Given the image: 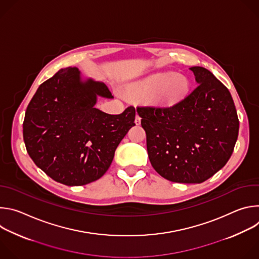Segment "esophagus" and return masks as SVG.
Masks as SVG:
<instances>
[{"mask_svg": "<svg viewBox=\"0 0 259 259\" xmlns=\"http://www.w3.org/2000/svg\"><path fill=\"white\" fill-rule=\"evenodd\" d=\"M140 122H141V118H140L138 115H136V117H135V124H136V125H139Z\"/></svg>", "mask_w": 259, "mask_h": 259, "instance_id": "esophagus-1", "label": "esophagus"}]
</instances>
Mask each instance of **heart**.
Instances as JSON below:
<instances>
[{"mask_svg": "<svg viewBox=\"0 0 259 259\" xmlns=\"http://www.w3.org/2000/svg\"><path fill=\"white\" fill-rule=\"evenodd\" d=\"M190 91L187 77L177 73H159L134 82L128 87L131 97L143 101L154 102L164 107H171L181 102Z\"/></svg>", "mask_w": 259, "mask_h": 259, "instance_id": "heart-1", "label": "heart"}]
</instances>
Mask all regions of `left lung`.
<instances>
[{"instance_id":"left-lung-1","label":"left lung","mask_w":259,"mask_h":259,"mask_svg":"<svg viewBox=\"0 0 259 259\" xmlns=\"http://www.w3.org/2000/svg\"><path fill=\"white\" fill-rule=\"evenodd\" d=\"M190 69L198 86L181 102L136 109L154 169L173 182L201 183L231 158L239 119L229 89L208 69Z\"/></svg>"}]
</instances>
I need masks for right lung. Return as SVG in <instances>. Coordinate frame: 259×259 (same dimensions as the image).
<instances>
[{"instance_id": "add662e5", "label": "right lung", "mask_w": 259, "mask_h": 259, "mask_svg": "<svg viewBox=\"0 0 259 259\" xmlns=\"http://www.w3.org/2000/svg\"><path fill=\"white\" fill-rule=\"evenodd\" d=\"M98 97L114 98L102 82L84 79L77 67L59 69L40 85L23 121V140L33 163L69 187L99 179L135 125V108L109 115L95 107Z\"/></svg>"}]
</instances>
